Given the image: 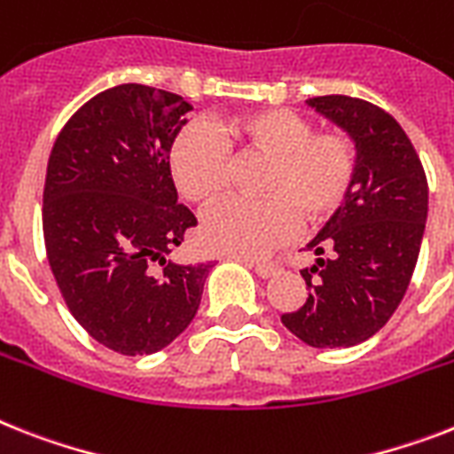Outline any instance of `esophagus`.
Wrapping results in <instances>:
<instances>
[{
    "label": "esophagus",
    "instance_id": "esophagus-1",
    "mask_svg": "<svg viewBox=\"0 0 454 454\" xmlns=\"http://www.w3.org/2000/svg\"><path fill=\"white\" fill-rule=\"evenodd\" d=\"M233 259L249 265L259 278H272V275L278 272V263H272V261H254V259H247V256H233Z\"/></svg>",
    "mask_w": 454,
    "mask_h": 454
}]
</instances>
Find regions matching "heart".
<instances>
[{"mask_svg":"<svg viewBox=\"0 0 454 454\" xmlns=\"http://www.w3.org/2000/svg\"><path fill=\"white\" fill-rule=\"evenodd\" d=\"M231 151L268 158L259 200H233L209 212L202 239L209 249L261 256L296 233L298 221H322L348 198L355 179V144L342 132H312L289 109H256L219 121L191 123L176 135L169 168L179 193L195 205H215L231 184Z\"/></svg>","mask_w":454,"mask_h":454,"instance_id":"1","label":"heart"}]
</instances>
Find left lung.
<instances>
[{"instance_id":"1","label":"left lung","mask_w":454,"mask_h":454,"mask_svg":"<svg viewBox=\"0 0 454 454\" xmlns=\"http://www.w3.org/2000/svg\"><path fill=\"white\" fill-rule=\"evenodd\" d=\"M308 106L355 144L356 168L348 198L305 245L317 256L301 270L310 294L282 324L310 348H352L389 322L411 285L429 186L408 135L380 106L348 95Z\"/></svg>"}]
</instances>
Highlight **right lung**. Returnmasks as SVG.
<instances>
[{
  "mask_svg": "<svg viewBox=\"0 0 454 454\" xmlns=\"http://www.w3.org/2000/svg\"><path fill=\"white\" fill-rule=\"evenodd\" d=\"M189 112L158 88H109L67 121L48 158V263L74 319L121 355L168 348L200 308L212 268L165 259L198 223L169 169Z\"/></svg>",
  "mask_w": 454,
  "mask_h": 454,
  "instance_id": "1",
  "label": "right lung"
}]
</instances>
